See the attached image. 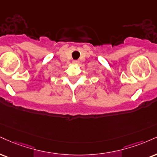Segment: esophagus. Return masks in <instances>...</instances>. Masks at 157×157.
Returning a JSON list of instances; mask_svg holds the SVG:
<instances>
[{"label":"esophagus","mask_w":157,"mask_h":157,"mask_svg":"<svg viewBox=\"0 0 157 157\" xmlns=\"http://www.w3.org/2000/svg\"><path fill=\"white\" fill-rule=\"evenodd\" d=\"M73 63L78 64L79 63V60H73Z\"/></svg>","instance_id":"obj_1"}]
</instances>
